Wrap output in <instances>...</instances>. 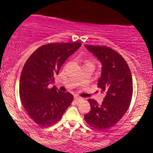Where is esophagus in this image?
Listing matches in <instances>:
<instances>
[{
    "mask_svg": "<svg viewBox=\"0 0 153 153\" xmlns=\"http://www.w3.org/2000/svg\"><path fill=\"white\" fill-rule=\"evenodd\" d=\"M74 99H75V102H80V101H81L82 100V98L79 97V96H75Z\"/></svg>",
    "mask_w": 153,
    "mask_h": 153,
    "instance_id": "1",
    "label": "esophagus"
}]
</instances>
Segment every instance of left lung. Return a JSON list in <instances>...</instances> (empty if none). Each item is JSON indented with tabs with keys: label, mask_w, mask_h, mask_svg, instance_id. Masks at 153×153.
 <instances>
[{
	"label": "left lung",
	"mask_w": 153,
	"mask_h": 153,
	"mask_svg": "<svg viewBox=\"0 0 153 153\" xmlns=\"http://www.w3.org/2000/svg\"><path fill=\"white\" fill-rule=\"evenodd\" d=\"M85 47L102 65L97 85L106 96L101 103L88 100L91 111L84 119L91 127L103 130L115 125L127 111L132 97V78L127 62L116 51L106 46Z\"/></svg>",
	"instance_id": "left-lung-1"
}]
</instances>
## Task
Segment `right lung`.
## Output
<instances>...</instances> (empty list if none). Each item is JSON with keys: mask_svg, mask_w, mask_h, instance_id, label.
<instances>
[{"mask_svg": "<svg viewBox=\"0 0 153 153\" xmlns=\"http://www.w3.org/2000/svg\"><path fill=\"white\" fill-rule=\"evenodd\" d=\"M82 44L49 43L39 47L31 54L23 68L19 82L22 103L34 122L42 127H50L62 117L73 101L69 92L59 91L54 82L63 63Z\"/></svg>", "mask_w": 153, "mask_h": 153, "instance_id": "1", "label": "right lung"}]
</instances>
